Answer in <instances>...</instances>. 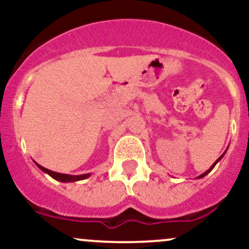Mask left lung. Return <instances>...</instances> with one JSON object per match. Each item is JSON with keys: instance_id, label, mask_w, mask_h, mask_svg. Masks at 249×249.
<instances>
[{"instance_id": "obj_1", "label": "left lung", "mask_w": 249, "mask_h": 249, "mask_svg": "<svg viewBox=\"0 0 249 249\" xmlns=\"http://www.w3.org/2000/svg\"><path fill=\"white\" fill-rule=\"evenodd\" d=\"M224 154H225V153H224ZM224 154H222V156H224ZM222 156H221V157H219V158H218V160H216V161H215V162H214V164L212 165V167H211V168H210V170H208V171H206V172H205L204 174H201V176H200V177H199V178H202V177H205V176H206V174H207L208 172H211V171H212V170H213V167H214V166H215V164H216V162H218V161L220 160V159H221V158H222Z\"/></svg>"}]
</instances>
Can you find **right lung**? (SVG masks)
<instances>
[{"label": "right lung", "instance_id": "obj_1", "mask_svg": "<svg viewBox=\"0 0 249 249\" xmlns=\"http://www.w3.org/2000/svg\"><path fill=\"white\" fill-rule=\"evenodd\" d=\"M43 172L48 173L50 177H53V179L58 180V181H63V182H69V181H77V180H83L85 178H88L90 174H81V176H70V174H63V173H57V172H53V171L48 170V168L41 166V165L37 164Z\"/></svg>", "mask_w": 249, "mask_h": 249}]
</instances>
